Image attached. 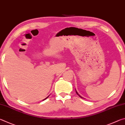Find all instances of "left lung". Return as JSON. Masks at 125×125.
Segmentation results:
<instances>
[{"label": "left lung", "instance_id": "1", "mask_svg": "<svg viewBox=\"0 0 125 125\" xmlns=\"http://www.w3.org/2000/svg\"><path fill=\"white\" fill-rule=\"evenodd\" d=\"M75 91H76V94H77V95H78V96H79V97H81V98H83V97H81V95H80L79 94H78V92H77V91H76V89H75Z\"/></svg>", "mask_w": 125, "mask_h": 125}]
</instances>
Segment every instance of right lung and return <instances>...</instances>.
Listing matches in <instances>:
<instances>
[{"mask_svg":"<svg viewBox=\"0 0 125 125\" xmlns=\"http://www.w3.org/2000/svg\"><path fill=\"white\" fill-rule=\"evenodd\" d=\"M49 97V95H48V97H47V98H45V99H43V100H45V99H47V98H48V97Z\"/></svg>","mask_w":125,"mask_h":125,"instance_id":"1","label":"right lung"}]
</instances>
